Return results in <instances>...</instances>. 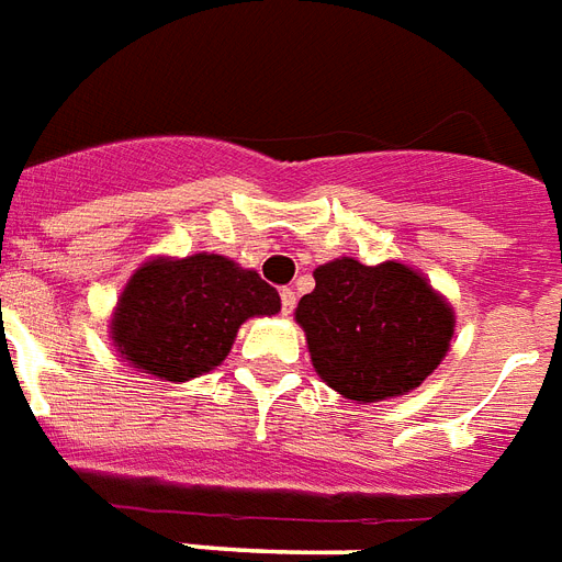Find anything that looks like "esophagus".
<instances>
[{
    "instance_id": "esophagus-1",
    "label": "esophagus",
    "mask_w": 562,
    "mask_h": 562,
    "mask_svg": "<svg viewBox=\"0 0 562 562\" xmlns=\"http://www.w3.org/2000/svg\"><path fill=\"white\" fill-rule=\"evenodd\" d=\"M280 300H282V315H291V312H294V303H297V291L282 289Z\"/></svg>"
}]
</instances>
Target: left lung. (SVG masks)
I'll return each instance as SVG.
<instances>
[{
  "mask_svg": "<svg viewBox=\"0 0 562 562\" xmlns=\"http://www.w3.org/2000/svg\"><path fill=\"white\" fill-rule=\"evenodd\" d=\"M317 375L356 402L402 396L423 384L449 352L454 312L402 262L361 265L341 256L315 268V291L300 297Z\"/></svg>",
  "mask_w": 562,
  "mask_h": 562,
  "instance_id": "left-lung-1",
  "label": "left lung"
}]
</instances>
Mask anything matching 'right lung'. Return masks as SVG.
Listing matches in <instances>:
<instances>
[{
    "instance_id": "1",
    "label": "right lung",
    "mask_w": 562,
    "mask_h": 562,
    "mask_svg": "<svg viewBox=\"0 0 562 562\" xmlns=\"http://www.w3.org/2000/svg\"><path fill=\"white\" fill-rule=\"evenodd\" d=\"M277 312V289L227 256H160L127 280L110 335L119 356L139 373L189 382L227 359L247 317Z\"/></svg>"
}]
</instances>
